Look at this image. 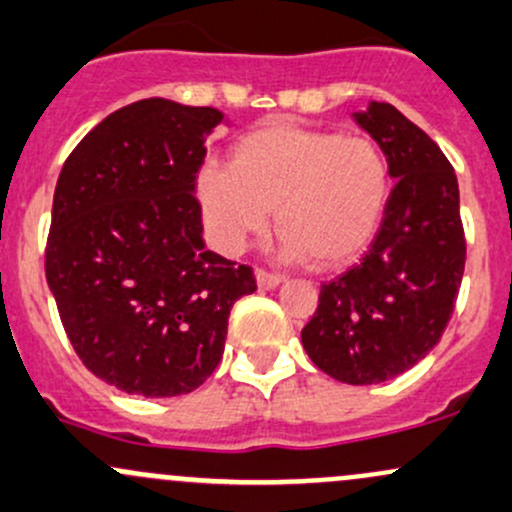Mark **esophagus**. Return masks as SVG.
Instances as JSON below:
<instances>
[{
  "instance_id": "esophagus-1",
  "label": "esophagus",
  "mask_w": 512,
  "mask_h": 512,
  "mask_svg": "<svg viewBox=\"0 0 512 512\" xmlns=\"http://www.w3.org/2000/svg\"><path fill=\"white\" fill-rule=\"evenodd\" d=\"M255 279H257V287H260V289H274V287H279V284H282V277H279V274L260 270V267L255 270Z\"/></svg>"
}]
</instances>
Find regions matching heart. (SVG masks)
<instances>
[{"label": "heart", "mask_w": 512, "mask_h": 512, "mask_svg": "<svg viewBox=\"0 0 512 512\" xmlns=\"http://www.w3.org/2000/svg\"><path fill=\"white\" fill-rule=\"evenodd\" d=\"M196 191L220 250L240 252L274 208L284 260L311 255L319 267H336L373 242L392 176L375 139L272 122L242 134L230 166H203Z\"/></svg>", "instance_id": "1"}]
</instances>
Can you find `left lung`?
<instances>
[{"label":"left lung","instance_id":"left-lung-1","mask_svg":"<svg viewBox=\"0 0 512 512\" xmlns=\"http://www.w3.org/2000/svg\"><path fill=\"white\" fill-rule=\"evenodd\" d=\"M355 122L383 147L395 186L363 260L321 284L301 343L331 378L375 385L439 343L464 277L466 238L459 181L437 142L387 102H370Z\"/></svg>","mask_w":512,"mask_h":512}]
</instances>
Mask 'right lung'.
<instances>
[{"label": "right lung", "instance_id": "obj_1", "mask_svg": "<svg viewBox=\"0 0 512 512\" xmlns=\"http://www.w3.org/2000/svg\"><path fill=\"white\" fill-rule=\"evenodd\" d=\"M215 107L149 98L90 129L53 193L46 282L85 368L129 395L193 392L223 358L247 265L206 250L193 196Z\"/></svg>", "mask_w": 512, "mask_h": 512}]
</instances>
